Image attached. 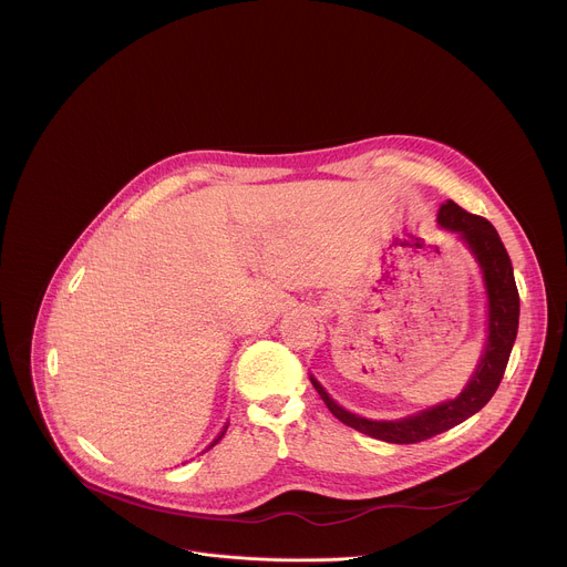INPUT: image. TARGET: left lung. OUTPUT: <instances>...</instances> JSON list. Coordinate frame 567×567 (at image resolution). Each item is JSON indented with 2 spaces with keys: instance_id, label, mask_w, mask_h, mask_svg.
<instances>
[{
  "instance_id": "obj_1",
  "label": "left lung",
  "mask_w": 567,
  "mask_h": 567,
  "mask_svg": "<svg viewBox=\"0 0 567 567\" xmlns=\"http://www.w3.org/2000/svg\"><path fill=\"white\" fill-rule=\"evenodd\" d=\"M437 219L444 228L455 230L466 239V245L471 247L482 267L484 285H487L489 296V339L468 385L460 392V396L444 401L440 406L426 409L417 415L403 417L396 422H372L341 409L339 403L322 390V385L316 379H311L320 399L326 401V406L332 411L337 420H341L343 424L352 426L359 433H365L374 440H383L390 444H417L431 440L475 415L498 390L518 334L520 298L514 280V269L507 249L492 221L480 215L466 213L455 202H446L440 208Z\"/></svg>"
}]
</instances>
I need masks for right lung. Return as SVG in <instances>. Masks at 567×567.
<instances>
[{"label":"right lung","instance_id":"1","mask_svg":"<svg viewBox=\"0 0 567 567\" xmlns=\"http://www.w3.org/2000/svg\"><path fill=\"white\" fill-rule=\"evenodd\" d=\"M221 435H224V433H221ZM221 435H219V437H217V440H215V442H213V444H210V446H215V444H217V442H219V440H221Z\"/></svg>","mask_w":567,"mask_h":567}]
</instances>
